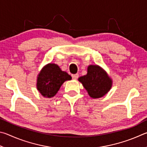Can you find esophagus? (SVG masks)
<instances>
[{
	"label": "esophagus",
	"mask_w": 147,
	"mask_h": 147,
	"mask_svg": "<svg viewBox=\"0 0 147 147\" xmlns=\"http://www.w3.org/2000/svg\"><path fill=\"white\" fill-rule=\"evenodd\" d=\"M72 78L74 79H77L79 78V74H73V75H71Z\"/></svg>",
	"instance_id": "34e87169"
}]
</instances>
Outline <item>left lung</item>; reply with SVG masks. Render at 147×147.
<instances>
[{
	"mask_svg": "<svg viewBox=\"0 0 147 147\" xmlns=\"http://www.w3.org/2000/svg\"><path fill=\"white\" fill-rule=\"evenodd\" d=\"M89 96L99 98L105 96L112 86V80L103 69L97 65H90L86 76L79 78Z\"/></svg>",
	"mask_w": 147,
	"mask_h": 147,
	"instance_id": "left-lung-1",
	"label": "left lung"
}]
</instances>
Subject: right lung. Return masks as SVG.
Returning <instances> with one entry per match:
<instances>
[{
    "instance_id": "right-lung-1",
    "label": "right lung",
    "mask_w": 147,
    "mask_h": 147,
    "mask_svg": "<svg viewBox=\"0 0 147 147\" xmlns=\"http://www.w3.org/2000/svg\"><path fill=\"white\" fill-rule=\"evenodd\" d=\"M70 79L71 77L57 64H48L38 74L37 90L44 97L50 98L57 93L64 81Z\"/></svg>"
}]
</instances>
